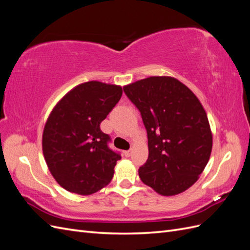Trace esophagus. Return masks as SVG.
Returning a JSON list of instances; mask_svg holds the SVG:
<instances>
[{"label":"esophagus","instance_id":"34e87169","mask_svg":"<svg viewBox=\"0 0 250 250\" xmlns=\"http://www.w3.org/2000/svg\"><path fill=\"white\" fill-rule=\"evenodd\" d=\"M124 154H125V156H126V157H129V156L131 155V150H127V151H125Z\"/></svg>","mask_w":250,"mask_h":250}]
</instances>
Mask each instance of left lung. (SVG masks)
Here are the masks:
<instances>
[{
  "label": "left lung",
  "mask_w": 250,
  "mask_h": 250,
  "mask_svg": "<svg viewBox=\"0 0 250 250\" xmlns=\"http://www.w3.org/2000/svg\"><path fill=\"white\" fill-rule=\"evenodd\" d=\"M123 88L147 129L149 155L139 169L141 180L163 196L185 192L198 180L213 147L202 104L170 76H151Z\"/></svg>",
  "instance_id": "obj_1"
}]
</instances>
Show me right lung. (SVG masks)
<instances>
[{
	"instance_id": "right-lung-1",
	"label": "right lung",
	"mask_w": 250,
	"mask_h": 250,
	"mask_svg": "<svg viewBox=\"0 0 250 250\" xmlns=\"http://www.w3.org/2000/svg\"><path fill=\"white\" fill-rule=\"evenodd\" d=\"M123 94L121 85L88 81L60 99L47 119L42 153L52 176L64 190L92 195L106 187L121 156L107 146L100 124Z\"/></svg>"
}]
</instances>
